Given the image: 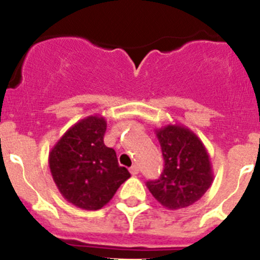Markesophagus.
Returning a JSON list of instances; mask_svg holds the SVG:
<instances>
[{
    "mask_svg": "<svg viewBox=\"0 0 260 260\" xmlns=\"http://www.w3.org/2000/svg\"><path fill=\"white\" fill-rule=\"evenodd\" d=\"M129 172L133 175V176H135V175H138V172H140V169H138V166H136V165H135V166L131 167Z\"/></svg>",
    "mask_w": 260,
    "mask_h": 260,
    "instance_id": "1",
    "label": "esophagus"
}]
</instances>
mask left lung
<instances>
[{
	"instance_id": "left-lung-1",
	"label": "left lung",
	"mask_w": 260,
	"mask_h": 260,
	"mask_svg": "<svg viewBox=\"0 0 260 260\" xmlns=\"http://www.w3.org/2000/svg\"><path fill=\"white\" fill-rule=\"evenodd\" d=\"M165 159L158 180L146 183L149 192L170 210L187 208L200 200L214 180L205 146L185 125L167 124L156 129Z\"/></svg>"
}]
</instances>
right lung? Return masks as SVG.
<instances>
[{
	"mask_svg": "<svg viewBox=\"0 0 260 260\" xmlns=\"http://www.w3.org/2000/svg\"><path fill=\"white\" fill-rule=\"evenodd\" d=\"M107 122L89 115L64 133L49 153L52 180L62 198L84 210H99L131 177L118 164L113 148L104 145Z\"/></svg>",
	"mask_w": 260,
	"mask_h": 260,
	"instance_id": "1",
	"label": "right lung"
}]
</instances>
